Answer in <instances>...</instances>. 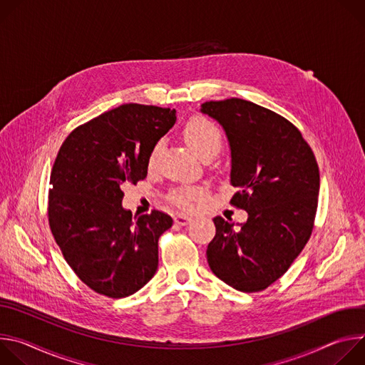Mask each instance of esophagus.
Masks as SVG:
<instances>
[{
	"label": "esophagus",
	"instance_id": "1",
	"mask_svg": "<svg viewBox=\"0 0 365 365\" xmlns=\"http://www.w3.org/2000/svg\"><path fill=\"white\" fill-rule=\"evenodd\" d=\"M175 222H176L178 225L185 227V225H187V224H190V222H192V218H190V217H186V215H182V214H179V215H176V217H175Z\"/></svg>",
	"mask_w": 365,
	"mask_h": 365
}]
</instances>
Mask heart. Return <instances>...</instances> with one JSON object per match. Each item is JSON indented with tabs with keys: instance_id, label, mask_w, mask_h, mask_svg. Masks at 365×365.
Masks as SVG:
<instances>
[{
	"instance_id": "b5f03b06",
	"label": "heart",
	"mask_w": 365,
	"mask_h": 365,
	"mask_svg": "<svg viewBox=\"0 0 365 365\" xmlns=\"http://www.w3.org/2000/svg\"><path fill=\"white\" fill-rule=\"evenodd\" d=\"M183 135L190 148L199 155L200 159L206 155H217L222 147V133L220 127L205 117H193L190 118L185 128ZM163 141L159 140L155 143L148 155V166L151 168L155 163L159 153L162 151ZM205 189L202 186H187L173 190L169 195L170 202L178 206L182 211H189L193 205L202 199Z\"/></svg>"
}]
</instances>
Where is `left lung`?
Listing matches in <instances>:
<instances>
[{
    "mask_svg": "<svg viewBox=\"0 0 365 365\" xmlns=\"http://www.w3.org/2000/svg\"><path fill=\"white\" fill-rule=\"evenodd\" d=\"M200 113L217 120L231 148V203L248 212L235 228L221 217L207 245L212 273L228 286L262 292L280 279L314 230L319 168L300 131L284 117L254 102L210 101Z\"/></svg>",
    "mask_w": 365,
    "mask_h": 365,
    "instance_id": "8db88e82",
    "label": "left lung"
}]
</instances>
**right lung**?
Wrapping results in <instances>:
<instances>
[{"mask_svg": "<svg viewBox=\"0 0 365 365\" xmlns=\"http://www.w3.org/2000/svg\"><path fill=\"white\" fill-rule=\"evenodd\" d=\"M175 121V110L124 103L75 128L58 153L48 225L71 269L99 294L127 297L158 270L159 238L173 220L155 210L133 217L121 186L145 179L153 145Z\"/></svg>", "mask_w": 365, "mask_h": 365, "instance_id": "right-lung-1", "label": "right lung"}]
</instances>
